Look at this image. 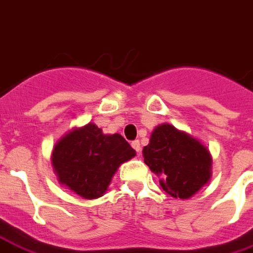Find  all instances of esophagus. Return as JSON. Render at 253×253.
Listing matches in <instances>:
<instances>
[{"label": "esophagus", "mask_w": 253, "mask_h": 253, "mask_svg": "<svg viewBox=\"0 0 253 253\" xmlns=\"http://www.w3.org/2000/svg\"><path fill=\"white\" fill-rule=\"evenodd\" d=\"M131 145H132V148H133V149H135V151L137 152V153L140 152V141H139V140H133L132 143H131Z\"/></svg>", "instance_id": "obj_1"}]
</instances>
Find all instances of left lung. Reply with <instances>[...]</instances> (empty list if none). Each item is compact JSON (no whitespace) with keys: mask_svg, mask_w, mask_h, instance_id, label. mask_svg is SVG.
Returning a JSON list of instances; mask_svg holds the SVG:
<instances>
[{"mask_svg":"<svg viewBox=\"0 0 253 253\" xmlns=\"http://www.w3.org/2000/svg\"><path fill=\"white\" fill-rule=\"evenodd\" d=\"M144 162L166 194L175 199L194 196L212 176V156L205 145L173 125L156 127L143 148Z\"/></svg>","mask_w":253,"mask_h":253,"instance_id":"8db88e82","label":"left lung"}]
</instances>
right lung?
<instances>
[{
    "label": "right lung",
    "instance_id": "obj_1",
    "mask_svg": "<svg viewBox=\"0 0 253 253\" xmlns=\"http://www.w3.org/2000/svg\"><path fill=\"white\" fill-rule=\"evenodd\" d=\"M135 155L122 135H105L94 123H88L59 139L52 165L59 183L91 200L105 194L121 164Z\"/></svg>",
    "mask_w": 253,
    "mask_h": 253
}]
</instances>
